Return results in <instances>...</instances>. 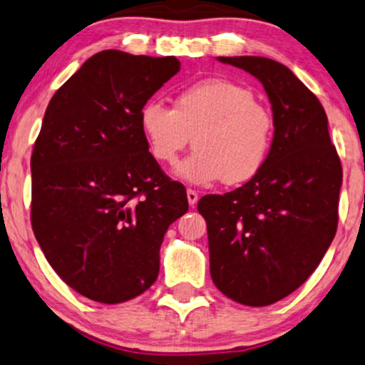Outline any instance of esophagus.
I'll use <instances>...</instances> for the list:
<instances>
[{
	"label": "esophagus",
	"instance_id": "obj_1",
	"mask_svg": "<svg viewBox=\"0 0 365 365\" xmlns=\"http://www.w3.org/2000/svg\"><path fill=\"white\" fill-rule=\"evenodd\" d=\"M187 198H188L190 206H195V205H197V201H198V193L195 192V190L188 188V190H187Z\"/></svg>",
	"mask_w": 365,
	"mask_h": 365
}]
</instances>
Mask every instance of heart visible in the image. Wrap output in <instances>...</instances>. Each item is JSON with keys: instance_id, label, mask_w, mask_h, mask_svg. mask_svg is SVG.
Segmentation results:
<instances>
[{"instance_id": "heart-1", "label": "heart", "mask_w": 365, "mask_h": 365, "mask_svg": "<svg viewBox=\"0 0 365 365\" xmlns=\"http://www.w3.org/2000/svg\"><path fill=\"white\" fill-rule=\"evenodd\" d=\"M139 126L160 164H175L193 138L197 150L175 170L193 185H241L257 175L274 143V118L251 88L225 78H205L178 91L173 108L148 101Z\"/></svg>"}]
</instances>
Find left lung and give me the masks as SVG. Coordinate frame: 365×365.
<instances>
[{
	"label": "left lung",
	"mask_w": 365,
	"mask_h": 365,
	"mask_svg": "<svg viewBox=\"0 0 365 365\" xmlns=\"http://www.w3.org/2000/svg\"><path fill=\"white\" fill-rule=\"evenodd\" d=\"M217 61L264 85L275 130L267 162L252 180L198 201L211 279L231 300L267 307L304 284L333 242L341 160L324 108L290 68L265 57Z\"/></svg>",
	"instance_id": "obj_1"
}]
</instances>
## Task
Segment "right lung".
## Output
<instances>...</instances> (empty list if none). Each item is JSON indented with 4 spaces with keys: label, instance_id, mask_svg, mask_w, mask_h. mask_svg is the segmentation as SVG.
Instances as JSON below:
<instances>
[{
    "label": "right lung",
    "instance_id": "1",
    "mask_svg": "<svg viewBox=\"0 0 365 365\" xmlns=\"http://www.w3.org/2000/svg\"><path fill=\"white\" fill-rule=\"evenodd\" d=\"M180 70L175 57L101 51L48 103L31 157L32 231L80 295L123 303L157 280L185 187L149 152L139 111Z\"/></svg>",
    "mask_w": 365,
    "mask_h": 365
}]
</instances>
